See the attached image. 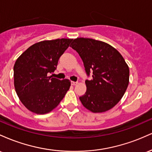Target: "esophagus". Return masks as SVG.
Listing matches in <instances>:
<instances>
[{"mask_svg": "<svg viewBox=\"0 0 152 152\" xmlns=\"http://www.w3.org/2000/svg\"><path fill=\"white\" fill-rule=\"evenodd\" d=\"M77 83H78V82H76V81H71V85H73V86H75L76 84H77Z\"/></svg>", "mask_w": 152, "mask_h": 152, "instance_id": "esophagus-1", "label": "esophagus"}]
</instances>
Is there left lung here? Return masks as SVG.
I'll return each mask as SVG.
<instances>
[{
	"instance_id": "left-lung-1",
	"label": "left lung",
	"mask_w": 152,
	"mask_h": 152,
	"mask_svg": "<svg viewBox=\"0 0 152 152\" xmlns=\"http://www.w3.org/2000/svg\"><path fill=\"white\" fill-rule=\"evenodd\" d=\"M79 54L88 76L86 91L79 97L94 113L112 109L123 97L129 82V69L121 53L111 45L92 38H77L70 46Z\"/></svg>"
}]
</instances>
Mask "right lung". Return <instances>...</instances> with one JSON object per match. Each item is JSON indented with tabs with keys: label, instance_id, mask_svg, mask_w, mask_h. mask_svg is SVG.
I'll use <instances>...</instances> for the list:
<instances>
[{
	"label": "right lung",
	"instance_id": "right-lung-1",
	"mask_svg": "<svg viewBox=\"0 0 152 152\" xmlns=\"http://www.w3.org/2000/svg\"><path fill=\"white\" fill-rule=\"evenodd\" d=\"M73 39L58 38L32 45L17 58L13 67L14 86L26 109L37 114L50 112L58 105L71 86L69 79L49 74Z\"/></svg>",
	"mask_w": 152,
	"mask_h": 152
}]
</instances>
